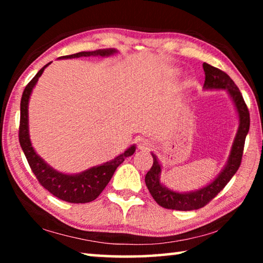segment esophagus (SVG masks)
<instances>
[{"instance_id": "obj_1", "label": "esophagus", "mask_w": 263, "mask_h": 263, "mask_svg": "<svg viewBox=\"0 0 263 263\" xmlns=\"http://www.w3.org/2000/svg\"><path fill=\"white\" fill-rule=\"evenodd\" d=\"M151 146H152V142H151L148 139H146V138H141L138 141V147H139L141 151H146V149H149Z\"/></svg>"}]
</instances>
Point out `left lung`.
<instances>
[{"label":"left lung","mask_w":263,"mask_h":263,"mask_svg":"<svg viewBox=\"0 0 263 263\" xmlns=\"http://www.w3.org/2000/svg\"><path fill=\"white\" fill-rule=\"evenodd\" d=\"M203 69L204 73H205V81H204L203 88L224 89V90L229 91L239 116L238 132L235 135L232 148H231L228 163L225 164L224 169L219 173V175L210 184H208L202 189L190 191V193H176L174 190L168 189L167 186H164L160 182L161 164L159 163L157 157L152 153L153 166L151 167L147 174H146L145 182L154 201L164 209L190 211L205 206L209 202L212 201L225 188V185L229 183L232 176L237 173L240 163H241L245 139H246V136L249 131V111L247 105L245 103L243 97L237 84L233 82V80L228 74L206 64V62L203 64Z\"/></svg>","instance_id":"1"}]
</instances>
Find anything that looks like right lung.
Masks as SVG:
<instances>
[{
	"mask_svg": "<svg viewBox=\"0 0 263 263\" xmlns=\"http://www.w3.org/2000/svg\"><path fill=\"white\" fill-rule=\"evenodd\" d=\"M117 50L115 48H106V50H96L91 52H79L75 54L60 57L59 59H72V58L80 57H109L115 54ZM51 62L39 70L35 77L31 80L25 87L23 95L21 100V121H20V144L21 147L26 157V160L30 164V168L34 176L37 177L44 188L50 191L61 201L68 203H88L99 197L100 194L104 190L106 184L112 177L117 167L127 157L136 152V146L132 145L125 152L109 162H105L100 166H95L87 169L79 174H64L53 169L51 166L44 161V160L35 153L32 147L29 135V114L28 106L30 95L32 89L37 83L38 79L41 78L44 69H45Z\"/></svg>",
	"mask_w": 263,
	"mask_h": 263,
	"instance_id": "right-lung-1",
	"label": "right lung"
}]
</instances>
